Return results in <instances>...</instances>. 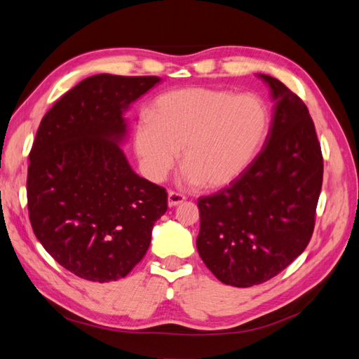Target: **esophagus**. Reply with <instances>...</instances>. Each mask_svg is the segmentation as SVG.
<instances>
[{
    "instance_id": "1",
    "label": "esophagus",
    "mask_w": 359,
    "mask_h": 359,
    "mask_svg": "<svg viewBox=\"0 0 359 359\" xmlns=\"http://www.w3.org/2000/svg\"><path fill=\"white\" fill-rule=\"evenodd\" d=\"M184 201H186V196H184L182 193L172 191V190L168 193V205L169 206H177L181 202H184Z\"/></svg>"
}]
</instances>
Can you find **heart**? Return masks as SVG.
<instances>
[{"mask_svg": "<svg viewBox=\"0 0 359 359\" xmlns=\"http://www.w3.org/2000/svg\"><path fill=\"white\" fill-rule=\"evenodd\" d=\"M135 126L145 175L160 182L182 151L186 181L219 189L241 177L262 148L271 115L257 94L193 86L160 95Z\"/></svg>", "mask_w": 359, "mask_h": 359, "instance_id": "heart-1", "label": "heart"}]
</instances>
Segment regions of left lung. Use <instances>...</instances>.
<instances>
[{
    "label": "left lung",
    "mask_w": 359,
    "mask_h": 359,
    "mask_svg": "<svg viewBox=\"0 0 359 359\" xmlns=\"http://www.w3.org/2000/svg\"><path fill=\"white\" fill-rule=\"evenodd\" d=\"M259 76L276 100L265 147L229 187L198 199L199 256L235 287L265 283L306 250L323 178L307 106L273 76Z\"/></svg>",
    "instance_id": "obj_1"
}]
</instances>
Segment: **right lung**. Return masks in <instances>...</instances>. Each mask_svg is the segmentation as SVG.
I'll return each instance as SVG.
<instances>
[{"mask_svg": "<svg viewBox=\"0 0 359 359\" xmlns=\"http://www.w3.org/2000/svg\"><path fill=\"white\" fill-rule=\"evenodd\" d=\"M158 82L157 76H91L39 126L27 178L29 222L46 252L81 278L126 277L168 210L166 190L135 173L119 148L124 111Z\"/></svg>", "mask_w": 359, "mask_h": 359, "instance_id": "right-lung-1", "label": "right lung"}]
</instances>
